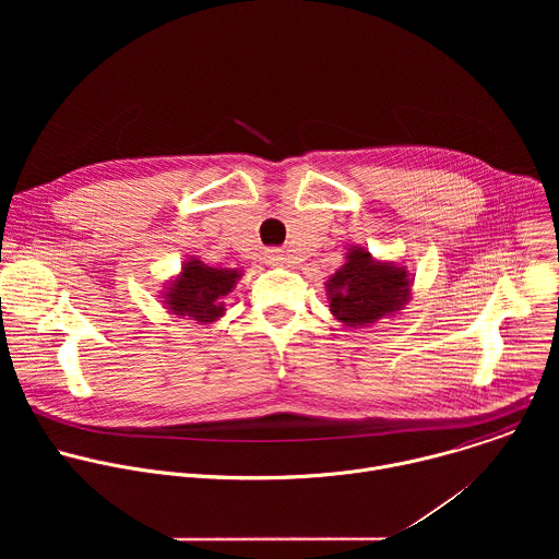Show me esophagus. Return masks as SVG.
<instances>
[{
    "instance_id": "obj_1",
    "label": "esophagus",
    "mask_w": 559,
    "mask_h": 559,
    "mask_svg": "<svg viewBox=\"0 0 559 559\" xmlns=\"http://www.w3.org/2000/svg\"><path fill=\"white\" fill-rule=\"evenodd\" d=\"M283 259H285V252H283V250H278V248H272V250H267V252H265V261H267L270 265H278V263H283Z\"/></svg>"
}]
</instances>
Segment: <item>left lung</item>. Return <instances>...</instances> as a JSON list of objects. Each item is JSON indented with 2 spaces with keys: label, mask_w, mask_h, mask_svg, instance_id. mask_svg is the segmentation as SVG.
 Listing matches in <instances>:
<instances>
[{
  "label": "left lung",
  "mask_w": 559,
  "mask_h": 559,
  "mask_svg": "<svg viewBox=\"0 0 559 559\" xmlns=\"http://www.w3.org/2000/svg\"><path fill=\"white\" fill-rule=\"evenodd\" d=\"M328 292L334 316L356 328L401 309L409 298V278L403 267L380 265L362 250L347 257V263L328 281Z\"/></svg>",
  "instance_id": "obj_1"
}]
</instances>
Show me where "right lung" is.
I'll list each match as a JSON object with an SVG mask.
<instances>
[{
	"label": "right lung",
	"mask_w": 559,
	"mask_h": 559,
	"mask_svg": "<svg viewBox=\"0 0 559 559\" xmlns=\"http://www.w3.org/2000/svg\"><path fill=\"white\" fill-rule=\"evenodd\" d=\"M238 278L234 270H214L201 261H190L179 281L173 283L168 305L179 316H192V321L210 323L223 313V296H227Z\"/></svg>",
	"instance_id": "add662e5"
}]
</instances>
